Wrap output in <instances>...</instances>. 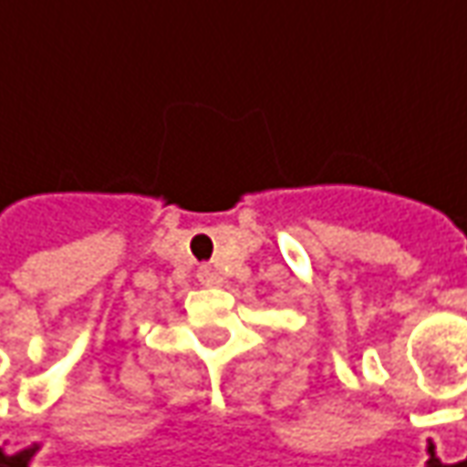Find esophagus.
Returning <instances> with one entry per match:
<instances>
[{
	"label": "esophagus",
	"mask_w": 467,
	"mask_h": 467,
	"mask_svg": "<svg viewBox=\"0 0 467 467\" xmlns=\"http://www.w3.org/2000/svg\"><path fill=\"white\" fill-rule=\"evenodd\" d=\"M197 278H200L202 285H207V288H220V285H223V273L214 265H202L200 273H197Z\"/></svg>",
	"instance_id": "obj_1"
}]
</instances>
